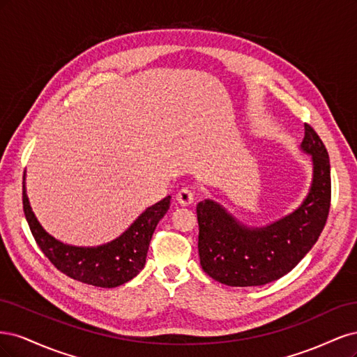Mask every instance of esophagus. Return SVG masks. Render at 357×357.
I'll list each match as a JSON object with an SVG mask.
<instances>
[{
    "label": "esophagus",
    "mask_w": 357,
    "mask_h": 357,
    "mask_svg": "<svg viewBox=\"0 0 357 357\" xmlns=\"http://www.w3.org/2000/svg\"><path fill=\"white\" fill-rule=\"evenodd\" d=\"M177 201L183 207H188V205H192L193 201H195V193H193L189 188H183L177 193Z\"/></svg>",
    "instance_id": "1"
}]
</instances>
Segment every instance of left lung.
<instances>
[{
    "label": "left lung",
    "instance_id": "left-lung-1",
    "mask_svg": "<svg viewBox=\"0 0 357 357\" xmlns=\"http://www.w3.org/2000/svg\"><path fill=\"white\" fill-rule=\"evenodd\" d=\"M299 150L311 156V183L305 198L283 218L253 226L214 199L197 205L199 261L215 282L232 287L271 283L290 273L319 240L331 204L329 155L310 125Z\"/></svg>",
    "mask_w": 357,
    "mask_h": 357
}]
</instances>
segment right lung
Masks as SVG:
<instances>
[{"instance_id": "right-lung-1", "label": "right lung", "mask_w": 357, "mask_h": 357, "mask_svg": "<svg viewBox=\"0 0 357 357\" xmlns=\"http://www.w3.org/2000/svg\"><path fill=\"white\" fill-rule=\"evenodd\" d=\"M25 183L24 176V213L41 252L66 275L86 284L109 289L129 282L144 268L150 240L171 201L168 195L150 205L125 232L109 243L73 245L55 238L43 228L31 208Z\"/></svg>"}]
</instances>
